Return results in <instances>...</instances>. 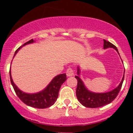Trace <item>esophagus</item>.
Returning <instances> with one entry per match:
<instances>
[{
  "label": "esophagus",
  "instance_id": "34e87169",
  "mask_svg": "<svg viewBox=\"0 0 133 133\" xmlns=\"http://www.w3.org/2000/svg\"><path fill=\"white\" fill-rule=\"evenodd\" d=\"M66 75L68 76H71L74 75V70L72 68H68L66 71Z\"/></svg>",
  "mask_w": 133,
  "mask_h": 133
}]
</instances>
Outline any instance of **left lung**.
Segmentation results:
<instances>
[{
  "label": "left lung",
  "mask_w": 133,
  "mask_h": 133,
  "mask_svg": "<svg viewBox=\"0 0 133 133\" xmlns=\"http://www.w3.org/2000/svg\"><path fill=\"white\" fill-rule=\"evenodd\" d=\"M108 48H113L118 53L117 48L115 45L108 41L104 40V48L106 49ZM79 71H80L78 68V75H79L80 73ZM75 78L78 82L76 90V95L78 100L86 108H96L110 104L116 98L122 88V85L124 80V75L120 84L116 89H113L111 91L104 92V93H95V92H90L85 88L84 83L78 76H75Z\"/></svg>",
  "instance_id": "left-lung-1"
}]
</instances>
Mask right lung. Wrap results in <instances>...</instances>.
<instances>
[{"label":"right lung","mask_w":133,"mask_h":133,"mask_svg":"<svg viewBox=\"0 0 133 133\" xmlns=\"http://www.w3.org/2000/svg\"><path fill=\"white\" fill-rule=\"evenodd\" d=\"M34 41L33 39L30 40L25 44L22 45V46L26 44L33 43ZM20 48L16 50L14 56L15 55L17 52L20 49ZM9 76H10V80L13 88L14 89L16 94L18 97L21 99L22 102L29 106L37 109H44L48 108L51 106L55 104L57 100L58 96V92L60 91V87L62 84L66 80V74H60L57 75V76L53 79L50 84L48 85L45 89L42 91L41 92L35 94H27L21 91L13 83L12 80L11 71H9Z\"/></svg>","instance_id":"add662e5"}]
</instances>
